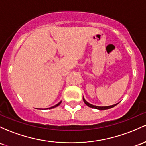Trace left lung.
<instances>
[{
    "mask_svg": "<svg viewBox=\"0 0 146 146\" xmlns=\"http://www.w3.org/2000/svg\"><path fill=\"white\" fill-rule=\"evenodd\" d=\"M83 100H84V103L86 104V105H87L88 107H91V108H94V109H96V110H109V109L110 108H112V107H115L116 105H118V103L115 104V105H110V106H96V105H91V104L89 103V102H88L86 100L84 99V98L83 97Z\"/></svg>",
    "mask_w": 146,
    "mask_h": 146,
    "instance_id": "1",
    "label": "left lung"
}]
</instances>
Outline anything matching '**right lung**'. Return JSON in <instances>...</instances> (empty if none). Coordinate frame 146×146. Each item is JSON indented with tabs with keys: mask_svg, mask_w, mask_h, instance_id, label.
Instances as JSON below:
<instances>
[{
	"mask_svg": "<svg viewBox=\"0 0 146 146\" xmlns=\"http://www.w3.org/2000/svg\"><path fill=\"white\" fill-rule=\"evenodd\" d=\"M61 102H62V101H60V102H59V103H57V105H54V106H52V107H50L49 109H52V108H54V107H57V106H58V105H60V104H61Z\"/></svg>",
	"mask_w": 146,
	"mask_h": 146,
	"instance_id": "obj_1",
	"label": "right lung"
}]
</instances>
